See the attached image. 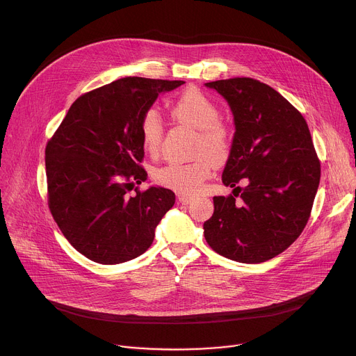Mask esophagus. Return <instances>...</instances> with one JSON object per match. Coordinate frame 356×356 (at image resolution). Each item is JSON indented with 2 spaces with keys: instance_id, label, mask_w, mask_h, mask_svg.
<instances>
[{
  "instance_id": "1",
  "label": "esophagus",
  "mask_w": 356,
  "mask_h": 356,
  "mask_svg": "<svg viewBox=\"0 0 356 356\" xmlns=\"http://www.w3.org/2000/svg\"><path fill=\"white\" fill-rule=\"evenodd\" d=\"M177 200H179V202H181V204H184V206H187V204H191L193 202V197H190V195H184V194H180L179 197H177Z\"/></svg>"
}]
</instances>
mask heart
Wrapping results in <instances>:
<instances>
[{
    "label": "heart",
    "instance_id": "obj_1",
    "mask_svg": "<svg viewBox=\"0 0 356 356\" xmlns=\"http://www.w3.org/2000/svg\"><path fill=\"white\" fill-rule=\"evenodd\" d=\"M170 114L179 124L197 131L193 154L200 155L190 162H170L155 172V180L180 194H197L210 177L214 163H224L232 147L228 127L220 122L221 111L214 101L197 88L186 90L172 106ZM140 142L149 155H158L163 142V124L154 110L140 120Z\"/></svg>",
    "mask_w": 356,
    "mask_h": 356
}]
</instances>
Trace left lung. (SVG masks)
<instances>
[{
	"label": "left lung",
	"instance_id": "8db88e82",
	"mask_svg": "<svg viewBox=\"0 0 356 356\" xmlns=\"http://www.w3.org/2000/svg\"><path fill=\"white\" fill-rule=\"evenodd\" d=\"M206 86L227 99L235 125L222 172L234 195L213 198L214 214L202 227L206 241L231 261H269L310 218L321 168L309 125L283 95L258 80L235 77Z\"/></svg>",
	"mask_w": 356,
	"mask_h": 356
}]
</instances>
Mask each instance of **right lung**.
<instances>
[{
	"label": "right lung",
	"mask_w": 356,
	"mask_h": 356,
	"mask_svg": "<svg viewBox=\"0 0 356 356\" xmlns=\"http://www.w3.org/2000/svg\"><path fill=\"white\" fill-rule=\"evenodd\" d=\"M181 80L125 77L80 95L46 145L47 202L58 227L81 255L101 265L138 258L175 206V193L152 186L140 120L159 94ZM136 188L132 195L130 191Z\"/></svg>",
	"instance_id": "1"
}]
</instances>
